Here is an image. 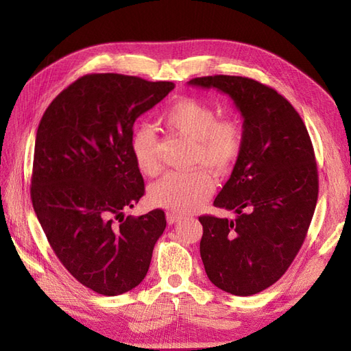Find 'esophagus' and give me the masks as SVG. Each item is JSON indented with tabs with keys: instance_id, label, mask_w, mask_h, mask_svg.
Wrapping results in <instances>:
<instances>
[{
	"instance_id": "34e87169",
	"label": "esophagus",
	"mask_w": 351,
	"mask_h": 351,
	"mask_svg": "<svg viewBox=\"0 0 351 351\" xmlns=\"http://www.w3.org/2000/svg\"><path fill=\"white\" fill-rule=\"evenodd\" d=\"M180 219H182V215L177 214V212H168V214H167L168 224H176V222L180 221Z\"/></svg>"
}]
</instances>
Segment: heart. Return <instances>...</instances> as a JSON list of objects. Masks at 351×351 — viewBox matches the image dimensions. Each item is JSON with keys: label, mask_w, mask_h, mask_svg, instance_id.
Returning a JSON list of instances; mask_svg holds the SVG:
<instances>
[{"label": "heart", "mask_w": 351, "mask_h": 351, "mask_svg": "<svg viewBox=\"0 0 351 351\" xmlns=\"http://www.w3.org/2000/svg\"><path fill=\"white\" fill-rule=\"evenodd\" d=\"M168 130L193 142L192 164L224 174L236 164L243 146V127L234 119H221L205 101L183 97L176 99L162 114ZM132 151L137 168L143 176L161 173L156 136L149 129L136 130ZM214 192V180L205 169L169 173L151 190L152 204L176 212H190L202 206Z\"/></svg>", "instance_id": "heart-1"}]
</instances>
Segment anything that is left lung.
<instances>
[{
	"label": "left lung",
	"mask_w": 351,
	"mask_h": 351,
	"mask_svg": "<svg viewBox=\"0 0 351 351\" xmlns=\"http://www.w3.org/2000/svg\"><path fill=\"white\" fill-rule=\"evenodd\" d=\"M189 84L227 93L243 117L241 152L214 200L237 217H199L200 258L218 289L256 294L282 277L309 230L319 189L311 137L293 105L267 84L224 74Z\"/></svg>",
	"instance_id": "1"
}]
</instances>
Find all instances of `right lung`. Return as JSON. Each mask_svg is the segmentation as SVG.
<instances>
[{"mask_svg": "<svg viewBox=\"0 0 351 351\" xmlns=\"http://www.w3.org/2000/svg\"><path fill=\"white\" fill-rule=\"evenodd\" d=\"M174 86L117 73L86 74L40 119L32 204L60 262L98 294L119 295L139 285L165 230L162 209L137 218H124L123 210L145 193L132 151L133 124Z\"/></svg>", "mask_w": 351, "mask_h": 351, "instance_id": "right-lung-1", "label": "right lung"}]
</instances>
